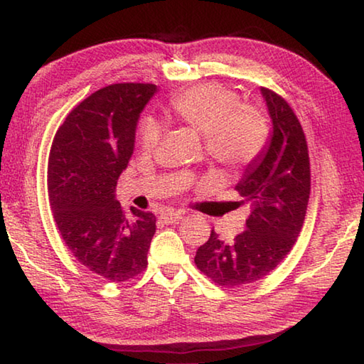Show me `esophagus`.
<instances>
[{
    "label": "esophagus",
    "mask_w": 364,
    "mask_h": 364,
    "mask_svg": "<svg viewBox=\"0 0 364 364\" xmlns=\"http://www.w3.org/2000/svg\"><path fill=\"white\" fill-rule=\"evenodd\" d=\"M183 218V213L181 212H171V210H167V212H162L160 213V220L164 221V223H175V221L181 220Z\"/></svg>",
    "instance_id": "34e87169"
}]
</instances>
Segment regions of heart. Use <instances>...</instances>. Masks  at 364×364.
Masks as SVG:
<instances>
[{
  "label": "heart",
  "instance_id": "1",
  "mask_svg": "<svg viewBox=\"0 0 364 364\" xmlns=\"http://www.w3.org/2000/svg\"><path fill=\"white\" fill-rule=\"evenodd\" d=\"M175 122L204 136L210 156L228 167L254 162L268 141V125L257 109L245 106L239 96L223 86L207 83L189 88L170 101ZM162 130L154 120L141 128V147H157Z\"/></svg>",
  "mask_w": 364,
  "mask_h": 364
}]
</instances>
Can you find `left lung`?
<instances>
[{
	"instance_id": "obj_1",
	"label": "left lung",
	"mask_w": 364,
	"mask_h": 364,
	"mask_svg": "<svg viewBox=\"0 0 364 364\" xmlns=\"http://www.w3.org/2000/svg\"><path fill=\"white\" fill-rule=\"evenodd\" d=\"M260 93L271 119L269 136L234 186L252 207L245 231L223 241L212 230L194 257L197 268L225 287L262 279L284 260L297 241L310 197V160L300 122L281 96L267 88Z\"/></svg>"
}]
</instances>
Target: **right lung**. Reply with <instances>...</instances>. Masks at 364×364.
I'll return each mask as SVG.
<instances>
[{"mask_svg": "<svg viewBox=\"0 0 364 364\" xmlns=\"http://www.w3.org/2000/svg\"><path fill=\"white\" fill-rule=\"evenodd\" d=\"M156 85L117 83L96 91L67 115L48 162L49 204L72 255L101 278L122 282L147 267L156 232L151 212L127 215L117 180L134 149V133Z\"/></svg>", "mask_w": 364, "mask_h": 364, "instance_id": "obj_1", "label": "right lung"}]
</instances>
